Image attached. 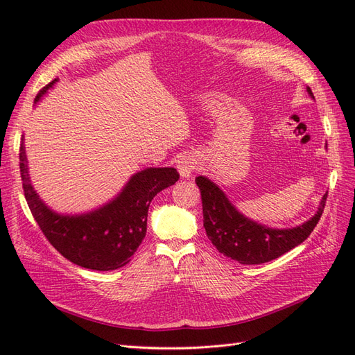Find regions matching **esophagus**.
Wrapping results in <instances>:
<instances>
[{
	"mask_svg": "<svg viewBox=\"0 0 355 355\" xmlns=\"http://www.w3.org/2000/svg\"><path fill=\"white\" fill-rule=\"evenodd\" d=\"M197 159L194 155L185 154L178 159V170L182 178H189L197 170Z\"/></svg>",
	"mask_w": 355,
	"mask_h": 355,
	"instance_id": "34e87169",
	"label": "esophagus"
}]
</instances>
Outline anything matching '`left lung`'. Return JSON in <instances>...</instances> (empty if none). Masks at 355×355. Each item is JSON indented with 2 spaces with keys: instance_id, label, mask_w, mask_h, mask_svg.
<instances>
[{
  "instance_id": "left-lung-1",
  "label": "left lung",
  "mask_w": 355,
  "mask_h": 355,
  "mask_svg": "<svg viewBox=\"0 0 355 355\" xmlns=\"http://www.w3.org/2000/svg\"><path fill=\"white\" fill-rule=\"evenodd\" d=\"M308 93L313 96L311 89ZM196 184L201 192L202 222L209 240L220 253L243 265L270 262L304 243L317 227L327 200L326 194L315 216L304 225L288 230H272L244 218L209 179L198 176Z\"/></svg>"
}]
</instances>
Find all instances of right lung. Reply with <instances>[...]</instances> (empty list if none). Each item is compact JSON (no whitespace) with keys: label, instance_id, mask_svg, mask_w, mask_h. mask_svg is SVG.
I'll return each mask as SVG.
<instances>
[{"label":"right lung","instance_id":"1","mask_svg":"<svg viewBox=\"0 0 355 355\" xmlns=\"http://www.w3.org/2000/svg\"><path fill=\"white\" fill-rule=\"evenodd\" d=\"M55 81L42 87L35 101ZM19 166L29 210L49 243L72 263L94 271L118 270L130 262L146 235L149 204L159 191L179 179L176 168H146L136 173L121 194L102 209L81 216H60L31 187L24 144H20Z\"/></svg>","mask_w":355,"mask_h":355}]
</instances>
